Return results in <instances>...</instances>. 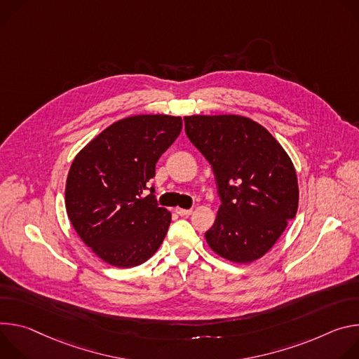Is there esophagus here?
<instances>
[{"label":"esophagus","mask_w":359,"mask_h":359,"mask_svg":"<svg viewBox=\"0 0 359 359\" xmlns=\"http://www.w3.org/2000/svg\"><path fill=\"white\" fill-rule=\"evenodd\" d=\"M175 212L181 217H188L192 214V210H184V208H175Z\"/></svg>","instance_id":"1"}]
</instances>
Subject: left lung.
Wrapping results in <instances>:
<instances>
[{
	"label": "left lung",
	"instance_id": "8db88e82",
	"mask_svg": "<svg viewBox=\"0 0 359 359\" xmlns=\"http://www.w3.org/2000/svg\"><path fill=\"white\" fill-rule=\"evenodd\" d=\"M185 134L211 164L221 205L205 232L211 250L247 264L266 254L298 210L288 154L262 126L241 115L185 116Z\"/></svg>",
	"mask_w": 359,
	"mask_h": 359
}]
</instances>
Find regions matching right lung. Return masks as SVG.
<instances>
[{
  "instance_id": "right-lung-1",
  "label": "right lung",
  "mask_w": 359,
  "mask_h": 359,
  "mask_svg": "<svg viewBox=\"0 0 359 359\" xmlns=\"http://www.w3.org/2000/svg\"><path fill=\"white\" fill-rule=\"evenodd\" d=\"M181 130V116H128L105 128L72 161L65 187L68 218L107 264L140 265L163 244L171 212L158 207L149 181Z\"/></svg>"
}]
</instances>
